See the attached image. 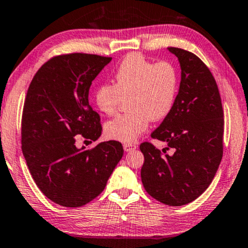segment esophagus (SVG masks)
<instances>
[{
  "instance_id": "34e87169",
  "label": "esophagus",
  "mask_w": 248,
  "mask_h": 248,
  "mask_svg": "<svg viewBox=\"0 0 248 248\" xmlns=\"http://www.w3.org/2000/svg\"><path fill=\"white\" fill-rule=\"evenodd\" d=\"M123 147H124V151L125 152H131V151L136 150V148H137V146L135 145V144H124Z\"/></svg>"
}]
</instances>
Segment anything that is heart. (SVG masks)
Here are the masks:
<instances>
[{
	"mask_svg": "<svg viewBox=\"0 0 248 248\" xmlns=\"http://www.w3.org/2000/svg\"><path fill=\"white\" fill-rule=\"evenodd\" d=\"M113 85L95 90L94 101L105 115L117 111L127 97L128 112L105 124V135L122 143H133L148 127L150 121L169 115L177 93V72L169 62L154 64L140 54H131L116 68Z\"/></svg>",
	"mask_w": 248,
	"mask_h": 248,
	"instance_id": "1",
	"label": "heart"
}]
</instances>
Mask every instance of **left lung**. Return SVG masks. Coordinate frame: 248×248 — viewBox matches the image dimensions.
Segmentation results:
<instances>
[{
	"mask_svg": "<svg viewBox=\"0 0 248 248\" xmlns=\"http://www.w3.org/2000/svg\"><path fill=\"white\" fill-rule=\"evenodd\" d=\"M167 49L178 59L180 90L174 105L152 137L173 148L162 155L151 143H142L140 177L146 192L163 204L182 206L204 193L223 156L224 114L218 87L208 67L195 54Z\"/></svg>",
	"mask_w": 248,
	"mask_h": 248,
	"instance_id": "1",
	"label": "left lung"
}]
</instances>
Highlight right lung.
Wrapping results in <instances>:
<instances>
[{
  "label": "right lung",
  "mask_w": 248,
  "mask_h": 248,
  "mask_svg": "<svg viewBox=\"0 0 248 248\" xmlns=\"http://www.w3.org/2000/svg\"><path fill=\"white\" fill-rule=\"evenodd\" d=\"M112 58L72 53L47 61L34 75L22 115V152L34 182L54 203L83 206L97 197L123 146L117 140L92 150L76 147V135L96 140L100 115L89 103L90 87Z\"/></svg>",
  "instance_id": "1"
}]
</instances>
